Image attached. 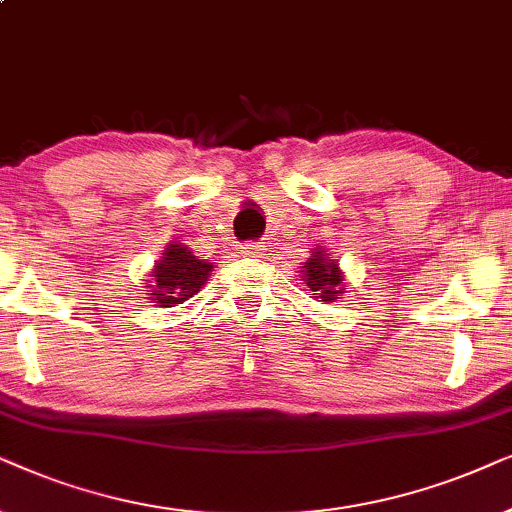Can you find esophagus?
<instances>
[{"label": "esophagus", "instance_id": "obj_1", "mask_svg": "<svg viewBox=\"0 0 512 512\" xmlns=\"http://www.w3.org/2000/svg\"><path fill=\"white\" fill-rule=\"evenodd\" d=\"M238 250H241L243 257H260L264 248H262V245H257V243H245Z\"/></svg>", "mask_w": 512, "mask_h": 512}]
</instances>
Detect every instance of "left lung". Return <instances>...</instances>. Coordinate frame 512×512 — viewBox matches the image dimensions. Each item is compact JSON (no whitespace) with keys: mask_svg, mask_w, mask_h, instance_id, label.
<instances>
[{"mask_svg":"<svg viewBox=\"0 0 512 512\" xmlns=\"http://www.w3.org/2000/svg\"><path fill=\"white\" fill-rule=\"evenodd\" d=\"M302 271V281H306V285H309L311 292L316 295V299H320V302H337V299L342 297V292L346 290L342 271H339L335 260H330V257L325 255L323 248H316V252L304 262Z\"/></svg>","mask_w":512,"mask_h":512,"instance_id":"obj_1","label":"left lung"}]
</instances>
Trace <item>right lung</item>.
Returning <instances> with one entry per match:
<instances>
[{
    "label": "right lung",
    "mask_w": 512,
    "mask_h": 512,
    "mask_svg": "<svg viewBox=\"0 0 512 512\" xmlns=\"http://www.w3.org/2000/svg\"><path fill=\"white\" fill-rule=\"evenodd\" d=\"M210 271L213 264L192 255L187 245L170 243L163 250L161 260L154 264L147 295H152L149 299H154L156 306L182 304L201 290V285L210 278Z\"/></svg>",
    "instance_id": "obj_1"
}]
</instances>
